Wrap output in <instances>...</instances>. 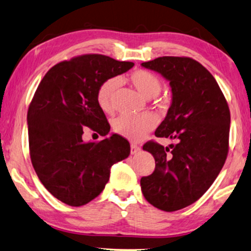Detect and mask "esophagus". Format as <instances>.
Instances as JSON below:
<instances>
[{
  "instance_id": "obj_1",
  "label": "esophagus",
  "mask_w": 251,
  "mask_h": 251,
  "mask_svg": "<svg viewBox=\"0 0 251 251\" xmlns=\"http://www.w3.org/2000/svg\"><path fill=\"white\" fill-rule=\"evenodd\" d=\"M140 147L139 146H136V145H134V143H132L131 145V153L132 155H135V153H138L139 151H140Z\"/></svg>"
}]
</instances>
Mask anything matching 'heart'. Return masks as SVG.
I'll return each mask as SVG.
<instances>
[{"instance_id": "b5f03b06", "label": "heart", "mask_w": 251, "mask_h": 251, "mask_svg": "<svg viewBox=\"0 0 251 251\" xmlns=\"http://www.w3.org/2000/svg\"><path fill=\"white\" fill-rule=\"evenodd\" d=\"M129 81L140 94L147 99L156 98L162 91V82L158 76L148 70H136L129 75ZM118 79L110 78L100 85L96 92V102L100 109L105 113H111L115 109V92L118 87ZM157 117L153 113L146 112L138 116L123 115L113 120V131L123 138L138 142L146 138L157 125Z\"/></svg>"}]
</instances>
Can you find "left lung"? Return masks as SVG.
Masks as SVG:
<instances>
[{"mask_svg":"<svg viewBox=\"0 0 251 251\" xmlns=\"http://www.w3.org/2000/svg\"><path fill=\"white\" fill-rule=\"evenodd\" d=\"M141 65L170 81L172 103L155 135L176 141L170 148L153 141L143 146L156 166L141 178V190L157 209L176 211L198 201L225 164L228 104L213 75L195 59L164 56Z\"/></svg>","mask_w":251,"mask_h":251,"instance_id":"1","label":"left lung"}]
</instances>
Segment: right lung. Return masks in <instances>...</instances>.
I'll list each match as a JSON object with an SVG mask.
<instances>
[{
    "instance_id": "right-lung-1",
    "label": "right lung",
    "mask_w": 251,
    "mask_h": 251,
    "mask_svg": "<svg viewBox=\"0 0 251 251\" xmlns=\"http://www.w3.org/2000/svg\"><path fill=\"white\" fill-rule=\"evenodd\" d=\"M134 63L88 53L52 66L36 89L27 111L29 155L40 181L56 199L71 206L91 202L104 189L110 169L127 158L126 139L111 134L83 142L85 126L100 135L110 132L96 92L105 80Z\"/></svg>"
}]
</instances>
